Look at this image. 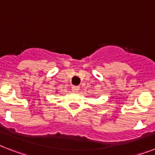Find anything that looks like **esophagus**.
<instances>
[{"mask_svg": "<svg viewBox=\"0 0 155 155\" xmlns=\"http://www.w3.org/2000/svg\"><path fill=\"white\" fill-rule=\"evenodd\" d=\"M71 90H72V91H74V92H77L78 91L80 90V87H79V86H72V87H71Z\"/></svg>", "mask_w": 155, "mask_h": 155, "instance_id": "esophagus-1", "label": "esophagus"}]
</instances>
